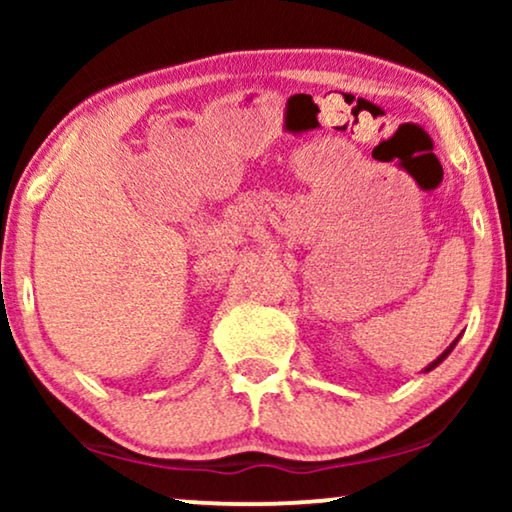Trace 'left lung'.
I'll return each mask as SVG.
<instances>
[{
	"mask_svg": "<svg viewBox=\"0 0 512 512\" xmlns=\"http://www.w3.org/2000/svg\"><path fill=\"white\" fill-rule=\"evenodd\" d=\"M452 347H454V342H452V345H450V347H447V349H445V352H443V354H440V356H438V359H436V361H433V363H431V366H429V368H426V373H429V370H433V368H436V366H438V363H440V361H443V359H445V356L452 352Z\"/></svg>",
	"mask_w": 512,
	"mask_h": 512,
	"instance_id": "left-lung-1",
	"label": "left lung"
}]
</instances>
